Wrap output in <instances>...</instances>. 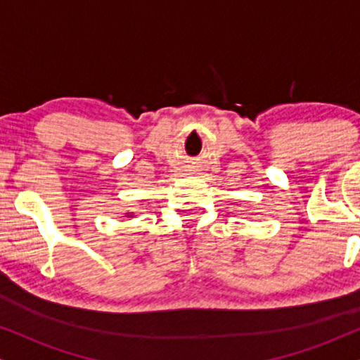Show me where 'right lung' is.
I'll return each instance as SVG.
<instances>
[{"instance_id":"add662e5","label":"right lung","mask_w":360,"mask_h":360,"mask_svg":"<svg viewBox=\"0 0 360 360\" xmlns=\"http://www.w3.org/2000/svg\"><path fill=\"white\" fill-rule=\"evenodd\" d=\"M124 217H133V212H126Z\"/></svg>"}]
</instances>
